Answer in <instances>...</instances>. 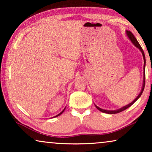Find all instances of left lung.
Returning <instances> with one entry per match:
<instances>
[{
    "instance_id": "1",
    "label": "left lung",
    "mask_w": 152,
    "mask_h": 152,
    "mask_svg": "<svg viewBox=\"0 0 152 152\" xmlns=\"http://www.w3.org/2000/svg\"><path fill=\"white\" fill-rule=\"evenodd\" d=\"M126 36L129 39V40L132 41V43L134 44L136 48H138L140 50L141 53H142V57H143V59H144V67H143V69H144V72H143V84H142V89H141V91L139 93V95L137 96V97L136 99H134V101L132 102L129 104L124 106V107L120 108L119 109H117V110H113V111H110V110H105V109H101V108H99L97 107L95 104V107L97 108V109L99 110V111H100L101 112H102V113H109V114H115V113H120V112H121L122 111H124V110H125L126 109H128L129 107H130L131 106H132L133 104H134L135 102H136L137 99H138L139 97L141 96V95H142V93L143 92V91H144V88H145V64H146V60H145V53H144V51H143V50L142 48H141L140 45L139 44V43L138 42V41H137V39H136V37H134V35L132 34V32H130V31H127L126 30Z\"/></svg>"
}]
</instances>
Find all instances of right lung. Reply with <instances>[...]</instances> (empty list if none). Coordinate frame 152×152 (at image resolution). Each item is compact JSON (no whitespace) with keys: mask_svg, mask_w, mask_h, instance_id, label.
<instances>
[{"mask_svg":"<svg viewBox=\"0 0 152 152\" xmlns=\"http://www.w3.org/2000/svg\"><path fill=\"white\" fill-rule=\"evenodd\" d=\"M65 109H66V108H65ZM65 109H64V110H63V111H62L61 112V113H60L59 114H58V115H56V116H55V117H53V118H55V117H57V116H59V115H61V114L62 113H63V112L64 111V110H65Z\"/></svg>","mask_w":152,"mask_h":152,"instance_id":"add662e5","label":"right lung"}]
</instances>
